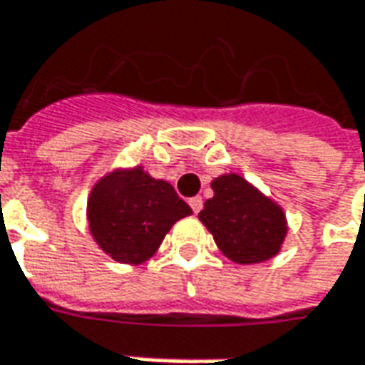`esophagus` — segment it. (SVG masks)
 Masks as SVG:
<instances>
[{
  "mask_svg": "<svg viewBox=\"0 0 365 365\" xmlns=\"http://www.w3.org/2000/svg\"><path fill=\"white\" fill-rule=\"evenodd\" d=\"M188 205H190L192 212L197 215V212L202 209V199H200V197H192V199H188Z\"/></svg>",
  "mask_w": 365,
  "mask_h": 365,
  "instance_id": "obj_1",
  "label": "esophagus"
}]
</instances>
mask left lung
<instances>
[{
  "label": "left lung",
  "instance_id": "left-lung-1",
  "mask_svg": "<svg viewBox=\"0 0 365 365\" xmlns=\"http://www.w3.org/2000/svg\"><path fill=\"white\" fill-rule=\"evenodd\" d=\"M211 187L215 197L205 202L199 219L222 253L243 265L277 255L287 233L279 207L239 175H222Z\"/></svg>",
  "mask_w": 365,
  "mask_h": 365
}]
</instances>
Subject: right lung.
<instances>
[{
	"label": "right lung",
	"instance_id": "1",
	"mask_svg": "<svg viewBox=\"0 0 365 365\" xmlns=\"http://www.w3.org/2000/svg\"><path fill=\"white\" fill-rule=\"evenodd\" d=\"M190 207L166 180L143 168L104 177L88 200V221L96 243L120 263H143L156 253L170 227Z\"/></svg>",
	"mask_w": 365,
	"mask_h": 365
}]
</instances>
